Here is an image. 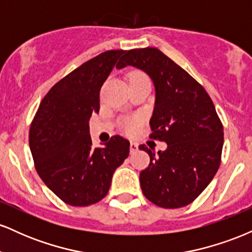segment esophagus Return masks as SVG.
Masks as SVG:
<instances>
[{"label": "esophagus", "mask_w": 252, "mask_h": 252, "mask_svg": "<svg viewBox=\"0 0 252 252\" xmlns=\"http://www.w3.org/2000/svg\"><path fill=\"white\" fill-rule=\"evenodd\" d=\"M137 149H138V144L136 143V142H130V153H135V152H137Z\"/></svg>", "instance_id": "obj_1"}]
</instances>
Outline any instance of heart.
Wrapping results in <instances>:
<instances>
[{
	"mask_svg": "<svg viewBox=\"0 0 252 252\" xmlns=\"http://www.w3.org/2000/svg\"><path fill=\"white\" fill-rule=\"evenodd\" d=\"M141 76H143V74H134L132 77H141ZM120 124L124 131L128 132V134H134L136 130H137L138 126L141 124V117H138V116L124 117L121 120Z\"/></svg>",
	"mask_w": 252,
	"mask_h": 252,
	"instance_id": "heart-1",
	"label": "heart"
}]
</instances>
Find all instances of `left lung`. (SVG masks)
Returning <instances> with one entry per match:
<instances>
[{
    "label": "left lung",
    "instance_id": "left-lung-1",
    "mask_svg": "<svg viewBox=\"0 0 252 252\" xmlns=\"http://www.w3.org/2000/svg\"><path fill=\"white\" fill-rule=\"evenodd\" d=\"M134 66L146 72L155 86L150 137L167 149L146 144L150 163L140 173L144 196L163 209H179L194 201L220 166L224 129L209 94L184 68L158 48L130 50L117 68Z\"/></svg>",
    "mask_w": 252,
    "mask_h": 252
}]
</instances>
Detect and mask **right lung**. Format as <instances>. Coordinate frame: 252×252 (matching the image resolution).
Returning a JSON list of instances; mask_svg holds the SVG:
<instances>
[{
	"instance_id": "right-lung-1",
	"label": "right lung",
	"mask_w": 252,
	"mask_h": 252,
	"mask_svg": "<svg viewBox=\"0 0 252 252\" xmlns=\"http://www.w3.org/2000/svg\"><path fill=\"white\" fill-rule=\"evenodd\" d=\"M126 51H106L59 80L40 103L30 129L35 169L46 186L71 206H89L108 194L130 143L116 135L94 148L89 121L99 111L103 83Z\"/></svg>"
}]
</instances>
